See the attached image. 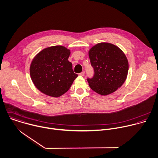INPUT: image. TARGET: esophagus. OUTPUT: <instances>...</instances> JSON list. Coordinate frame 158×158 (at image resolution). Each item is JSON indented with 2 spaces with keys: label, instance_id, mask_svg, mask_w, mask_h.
Returning a JSON list of instances; mask_svg holds the SVG:
<instances>
[{
  "label": "esophagus",
  "instance_id": "esophagus-1",
  "mask_svg": "<svg viewBox=\"0 0 158 158\" xmlns=\"http://www.w3.org/2000/svg\"><path fill=\"white\" fill-rule=\"evenodd\" d=\"M80 76H81V77H83V76L85 75V72H81V73H80Z\"/></svg>",
  "mask_w": 158,
  "mask_h": 158
}]
</instances>
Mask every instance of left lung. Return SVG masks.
Segmentation results:
<instances>
[{"label": "left lung", "instance_id": "left-lung-1", "mask_svg": "<svg viewBox=\"0 0 158 158\" xmlns=\"http://www.w3.org/2000/svg\"><path fill=\"white\" fill-rule=\"evenodd\" d=\"M94 69L93 78H88L89 87L101 95L106 96L120 88L127 80L129 65L124 52L117 46L102 42L88 51Z\"/></svg>", "mask_w": 158, "mask_h": 158}]
</instances>
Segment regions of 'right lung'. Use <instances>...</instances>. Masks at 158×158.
<instances>
[{
	"mask_svg": "<svg viewBox=\"0 0 158 158\" xmlns=\"http://www.w3.org/2000/svg\"><path fill=\"white\" fill-rule=\"evenodd\" d=\"M70 50L55 45L43 49L33 58L30 75L35 87L48 96L58 98L65 93L78 77L69 61Z\"/></svg>",
	"mask_w": 158,
	"mask_h": 158,
	"instance_id": "obj_1",
	"label": "right lung"
}]
</instances>
